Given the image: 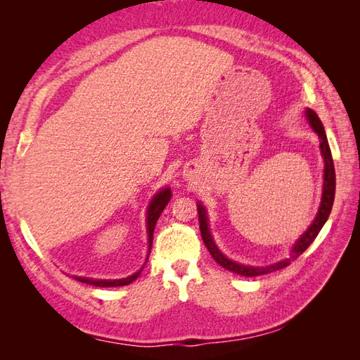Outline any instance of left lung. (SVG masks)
Returning <instances> with one entry per match:
<instances>
[{
    "mask_svg": "<svg viewBox=\"0 0 360 360\" xmlns=\"http://www.w3.org/2000/svg\"><path fill=\"white\" fill-rule=\"evenodd\" d=\"M304 117H307L309 127L314 129L319 136L320 153H322V158H323L322 200H320V205H319L316 218L312 219V223L309 224L307 231H304V233L300 236V238H298L292 244L288 258H283V259H280V262L267 264V266H250V264L236 263V262H233V259L227 258L223 252L219 250V248L217 246V243H215V240H213V236L210 233L207 210H205L204 204L201 201H198L196 202L198 215H200V229H201V236L204 240V244H205V248L209 249L213 259H215L219 266H223L224 269L235 272L238 275H244V277H257V275H264V274H271L274 271H280V269H283V267L289 266L290 262H294L297 257H300L303 252L311 246V243L316 240V236L319 235L320 231H322V227L326 223L328 217H330L331 209H333V202H334V193H335V172H334V162H333L330 143H328L323 124L320 122L317 112L312 111L311 108H307V111H304Z\"/></svg>",
    "mask_w": 360,
    "mask_h": 360,
    "instance_id": "left-lung-1",
    "label": "left lung"
}]
</instances>
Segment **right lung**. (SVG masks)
Wrapping results in <instances>:
<instances>
[{
	"label": "right lung",
	"instance_id": "obj_1",
	"mask_svg": "<svg viewBox=\"0 0 360 360\" xmlns=\"http://www.w3.org/2000/svg\"><path fill=\"white\" fill-rule=\"evenodd\" d=\"M172 198V190L170 187H164L160 188L159 192L151 198V201L147 207V236H148V252H147V259H145L143 266L147 264L148 262V255H150V250H151V244H153V232H155V227L158 219L160 217V213L164 212V209L167 207L168 201H170ZM143 266L141 267L139 271L128 275L125 278H116V280H102V278H91V277H79V275H72V278H75L77 281L82 283H86V285H94L98 288H116V286H125L129 285V283H133L137 277H139Z\"/></svg>",
	"mask_w": 360,
	"mask_h": 360
}]
</instances>
